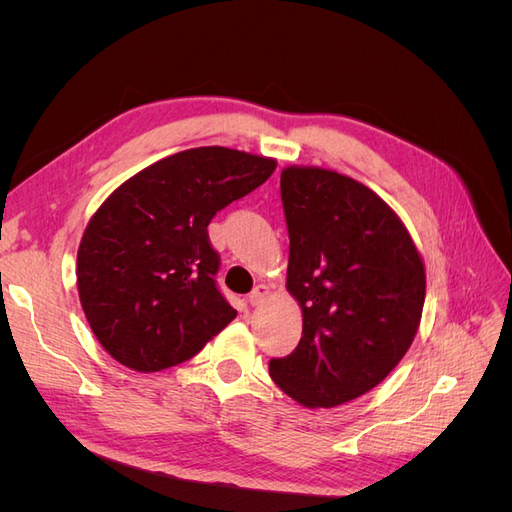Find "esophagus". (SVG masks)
I'll return each mask as SVG.
<instances>
[{"mask_svg":"<svg viewBox=\"0 0 512 512\" xmlns=\"http://www.w3.org/2000/svg\"><path fill=\"white\" fill-rule=\"evenodd\" d=\"M267 297H269V286L258 284V286L250 292V303L256 307V305H260L262 301H265Z\"/></svg>","mask_w":512,"mask_h":512,"instance_id":"obj_1","label":"esophagus"}]
</instances>
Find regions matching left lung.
I'll return each mask as SVG.
<instances>
[{
	"mask_svg": "<svg viewBox=\"0 0 512 512\" xmlns=\"http://www.w3.org/2000/svg\"><path fill=\"white\" fill-rule=\"evenodd\" d=\"M290 237L286 288L303 337L269 374L305 408H335L378 386L414 342L425 265L397 213L335 170L288 166L280 179Z\"/></svg>",
	"mask_w": 512,
	"mask_h": 512,
	"instance_id": "8db88e82",
	"label": "left lung"
}]
</instances>
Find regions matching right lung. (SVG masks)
Returning a JSON list of instances; mask_svg holds the SVG:
<instances>
[{
    "instance_id": "right-lung-1",
    "label": "right lung",
    "mask_w": 512,
    "mask_h": 512,
    "mask_svg": "<svg viewBox=\"0 0 512 512\" xmlns=\"http://www.w3.org/2000/svg\"><path fill=\"white\" fill-rule=\"evenodd\" d=\"M275 166L254 153L196 147L143 168L104 200L83 232L76 286L91 331L115 361L162 371L235 320L215 284L220 256L207 226Z\"/></svg>"
}]
</instances>
